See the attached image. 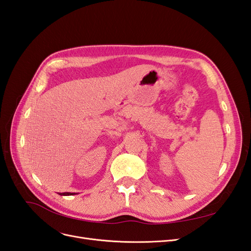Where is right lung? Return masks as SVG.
Here are the masks:
<instances>
[{
	"label": "right lung",
	"instance_id": "1",
	"mask_svg": "<svg viewBox=\"0 0 251 251\" xmlns=\"http://www.w3.org/2000/svg\"><path fill=\"white\" fill-rule=\"evenodd\" d=\"M59 195L60 196H72V195H75V193H60Z\"/></svg>",
	"mask_w": 251,
	"mask_h": 251
}]
</instances>
